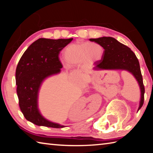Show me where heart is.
<instances>
[{
	"instance_id": "obj_1",
	"label": "heart",
	"mask_w": 153,
	"mask_h": 153,
	"mask_svg": "<svg viewBox=\"0 0 153 153\" xmlns=\"http://www.w3.org/2000/svg\"><path fill=\"white\" fill-rule=\"evenodd\" d=\"M104 48L98 43L76 42L67 46L63 51V57L69 67L82 63H90L101 59Z\"/></svg>"
}]
</instances>
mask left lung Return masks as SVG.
Masks as SVG:
<instances>
[{
  "mask_svg": "<svg viewBox=\"0 0 153 153\" xmlns=\"http://www.w3.org/2000/svg\"><path fill=\"white\" fill-rule=\"evenodd\" d=\"M90 40L99 44L105 49L101 59L94 63V69H122L131 72L135 77L141 90L139 111L144 104L145 89L140 63L135 54L128 46L112 37L90 38Z\"/></svg>",
  "mask_w": 153,
  "mask_h": 153,
  "instance_id": "1",
  "label": "left lung"
}]
</instances>
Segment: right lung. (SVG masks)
<instances>
[{
  "instance_id": "right-lung-1",
  "label": "right lung",
  "mask_w": 153,
  "mask_h": 153,
  "mask_svg": "<svg viewBox=\"0 0 153 153\" xmlns=\"http://www.w3.org/2000/svg\"><path fill=\"white\" fill-rule=\"evenodd\" d=\"M72 40L40 38L28 47L18 63L15 79L19 107L25 118L35 125L64 128L40 115L38 109V93L46 77L60 72L63 65L59 59V53Z\"/></svg>"
}]
</instances>
